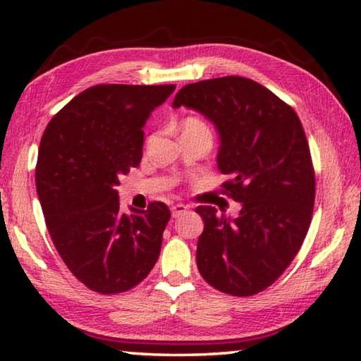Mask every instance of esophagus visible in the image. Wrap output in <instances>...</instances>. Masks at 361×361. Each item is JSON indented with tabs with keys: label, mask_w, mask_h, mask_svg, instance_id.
<instances>
[{
	"label": "esophagus",
	"mask_w": 361,
	"mask_h": 361,
	"mask_svg": "<svg viewBox=\"0 0 361 361\" xmlns=\"http://www.w3.org/2000/svg\"><path fill=\"white\" fill-rule=\"evenodd\" d=\"M186 210H188V205H185V204H175V205L170 207V212H172V216L173 218H178Z\"/></svg>",
	"instance_id": "1"
}]
</instances>
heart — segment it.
I'll return each mask as SVG.
<instances>
[{
  "label": "heart",
  "instance_id": "heart-1",
  "mask_svg": "<svg viewBox=\"0 0 361 361\" xmlns=\"http://www.w3.org/2000/svg\"><path fill=\"white\" fill-rule=\"evenodd\" d=\"M185 127H205V129H207V126L204 124L202 121L194 119V118H189V119H186V122H185Z\"/></svg>",
  "mask_w": 361,
  "mask_h": 361
}]
</instances>
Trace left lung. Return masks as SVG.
<instances>
[{
	"label": "left lung",
	"instance_id": "1",
	"mask_svg": "<svg viewBox=\"0 0 361 361\" xmlns=\"http://www.w3.org/2000/svg\"><path fill=\"white\" fill-rule=\"evenodd\" d=\"M172 106L194 109L215 126L218 169L231 176L223 186L242 205L235 218L210 205L195 209L205 224L195 253L200 276L228 295H256L295 259L312 219L315 173L301 121L242 76L188 84Z\"/></svg>",
	"mask_w": 361,
	"mask_h": 361
}]
</instances>
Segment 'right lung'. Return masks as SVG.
Wrapping results in <instances>:
<instances>
[{
	"mask_svg": "<svg viewBox=\"0 0 361 361\" xmlns=\"http://www.w3.org/2000/svg\"><path fill=\"white\" fill-rule=\"evenodd\" d=\"M169 85L99 84L60 109L42 133L36 191L60 258L102 295L133 288L161 253L166 204L122 213L119 176L138 167L143 127L175 90Z\"/></svg>",
	"mask_w": 361,
	"mask_h": 361,
	"instance_id": "add662e5",
	"label": "right lung"
}]
</instances>
